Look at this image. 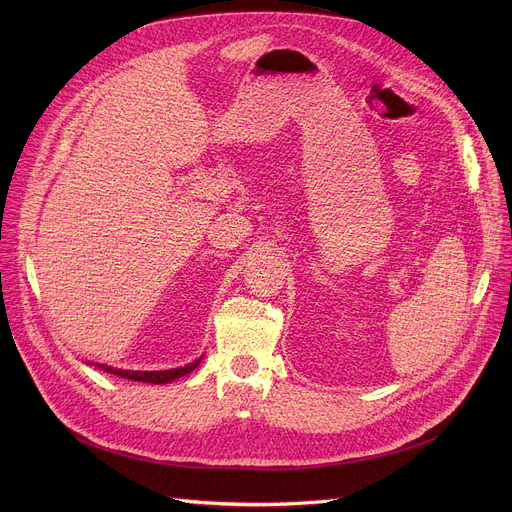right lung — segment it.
<instances>
[{
  "label": "right lung",
  "instance_id": "add662e5",
  "mask_svg": "<svg viewBox=\"0 0 512 512\" xmlns=\"http://www.w3.org/2000/svg\"><path fill=\"white\" fill-rule=\"evenodd\" d=\"M202 356L190 364H186V367H180V369H168V371H123V369H113V367H107V364H95V367H99L101 371L105 373H111V375H117V377H123V379H129V381H137V383H154V385H164V383H170L178 377H184L188 373H192L198 364H200Z\"/></svg>",
  "mask_w": 512,
  "mask_h": 512
}]
</instances>
